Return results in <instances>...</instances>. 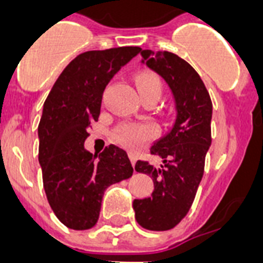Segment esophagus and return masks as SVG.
<instances>
[{
	"label": "esophagus",
	"mask_w": 263,
	"mask_h": 263,
	"mask_svg": "<svg viewBox=\"0 0 263 263\" xmlns=\"http://www.w3.org/2000/svg\"><path fill=\"white\" fill-rule=\"evenodd\" d=\"M128 157H129V161H131L132 166H134V165H135V162H136V157L134 156V154H131V153L128 154Z\"/></svg>",
	"instance_id": "esophagus-1"
}]
</instances>
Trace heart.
Returning a JSON list of instances; mask_svg holds the SVG:
<instances>
[{"instance_id": "b5f03b06", "label": "heart", "mask_w": 263, "mask_h": 263, "mask_svg": "<svg viewBox=\"0 0 263 263\" xmlns=\"http://www.w3.org/2000/svg\"><path fill=\"white\" fill-rule=\"evenodd\" d=\"M136 84L142 98L157 97L160 98L162 92V83L160 78L150 72H143L136 76ZM157 135V128L150 123H134L125 121L116 127L113 131V140L120 146L136 152L150 142Z\"/></svg>"}]
</instances>
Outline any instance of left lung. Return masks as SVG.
<instances>
[{"mask_svg": "<svg viewBox=\"0 0 263 263\" xmlns=\"http://www.w3.org/2000/svg\"><path fill=\"white\" fill-rule=\"evenodd\" d=\"M150 69L168 83L176 101L177 117L171 132L152 146V156L164 160L160 168L138 161L135 171L154 181L152 196L134 200L135 218L148 231L175 228L195 199L212 144V99L194 68L171 51L142 50Z\"/></svg>", "mask_w": 263, "mask_h": 263, "instance_id": "1", "label": "left lung"}]
</instances>
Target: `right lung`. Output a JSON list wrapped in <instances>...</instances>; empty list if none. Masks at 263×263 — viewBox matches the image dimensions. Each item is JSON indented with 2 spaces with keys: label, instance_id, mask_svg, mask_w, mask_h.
Listing matches in <instances>:
<instances>
[{
  "label": "right lung",
  "instance_id": "right-lung-1",
  "mask_svg": "<svg viewBox=\"0 0 263 263\" xmlns=\"http://www.w3.org/2000/svg\"><path fill=\"white\" fill-rule=\"evenodd\" d=\"M140 50L124 46L82 53L68 64L45 101L38 125L43 188L51 210L68 228H92L105 190L134 172L123 148L110 144L95 161L84 150V140L98 121L105 87Z\"/></svg>",
  "mask_w": 263,
  "mask_h": 263
}]
</instances>
